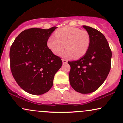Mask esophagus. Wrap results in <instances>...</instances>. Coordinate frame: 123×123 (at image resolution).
I'll return each instance as SVG.
<instances>
[{
	"instance_id": "obj_1",
	"label": "esophagus",
	"mask_w": 123,
	"mask_h": 123,
	"mask_svg": "<svg viewBox=\"0 0 123 123\" xmlns=\"http://www.w3.org/2000/svg\"><path fill=\"white\" fill-rule=\"evenodd\" d=\"M62 61H63V64H66L67 62H68V61H67V60H65V59H63V60H62Z\"/></svg>"
}]
</instances>
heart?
Returning <instances> with one entry per match:
<instances>
[{
	"label": "heart",
	"instance_id": "obj_1",
	"mask_svg": "<svg viewBox=\"0 0 123 123\" xmlns=\"http://www.w3.org/2000/svg\"><path fill=\"white\" fill-rule=\"evenodd\" d=\"M55 36L51 35L47 40V46L55 55L62 54L64 58L78 59L87 53L91 43V37L88 32L80 28L66 26L57 30Z\"/></svg>",
	"mask_w": 123,
	"mask_h": 123
}]
</instances>
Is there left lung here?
<instances>
[{"instance_id":"8db88e82","label":"left lung","mask_w":123,"mask_h":123,"mask_svg":"<svg viewBox=\"0 0 123 123\" xmlns=\"http://www.w3.org/2000/svg\"><path fill=\"white\" fill-rule=\"evenodd\" d=\"M83 27L90 35V48L82 58L68 62L70 66L69 77L74 90L87 94L97 90L106 79L111 68L112 53L101 32L89 26Z\"/></svg>"}]
</instances>
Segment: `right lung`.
Instances as JSON below:
<instances>
[{
    "label": "right lung",
    "instance_id": "add662e5",
    "mask_svg": "<svg viewBox=\"0 0 123 123\" xmlns=\"http://www.w3.org/2000/svg\"><path fill=\"white\" fill-rule=\"evenodd\" d=\"M57 27L32 28L17 37L10 49L12 73L18 85L28 93L43 95L53 85L62 60L49 50L47 40Z\"/></svg>",
    "mask_w": 123,
    "mask_h": 123
}]
</instances>
